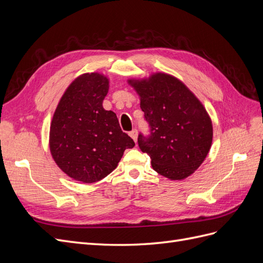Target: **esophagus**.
Masks as SVG:
<instances>
[{"instance_id":"1","label":"esophagus","mask_w":263,"mask_h":263,"mask_svg":"<svg viewBox=\"0 0 263 263\" xmlns=\"http://www.w3.org/2000/svg\"><path fill=\"white\" fill-rule=\"evenodd\" d=\"M129 136L134 139L135 142H137V137H138V132H137V129H133V130L129 133Z\"/></svg>"}]
</instances>
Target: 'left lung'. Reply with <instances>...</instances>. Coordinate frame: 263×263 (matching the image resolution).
I'll return each mask as SVG.
<instances>
[{
	"label": "left lung",
	"instance_id": "left-lung-1",
	"mask_svg": "<svg viewBox=\"0 0 263 263\" xmlns=\"http://www.w3.org/2000/svg\"><path fill=\"white\" fill-rule=\"evenodd\" d=\"M128 83L140 98V108L150 127L139 134L138 146L148 154L153 169L170 180L191 176L208 156L213 125L205 107L186 85L166 73Z\"/></svg>",
	"mask_w": 263,
	"mask_h": 263
}]
</instances>
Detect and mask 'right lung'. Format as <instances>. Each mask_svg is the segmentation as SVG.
Segmentation results:
<instances>
[{
    "label": "right lung",
    "instance_id": "obj_1",
    "mask_svg": "<svg viewBox=\"0 0 263 263\" xmlns=\"http://www.w3.org/2000/svg\"><path fill=\"white\" fill-rule=\"evenodd\" d=\"M108 87L105 76L81 74L68 86L54 110L50 153L59 168L76 181L94 183L105 178L125 149L135 146L119 127L116 114L103 108Z\"/></svg>",
    "mask_w": 263,
    "mask_h": 263
}]
</instances>
